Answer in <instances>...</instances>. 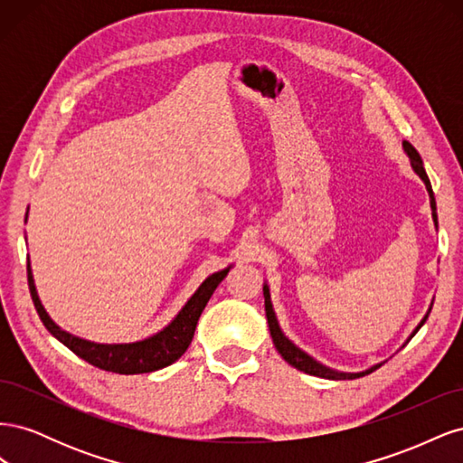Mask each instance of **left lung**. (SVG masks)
Masks as SVG:
<instances>
[{"label":"left lung","instance_id":"8db88e82","mask_svg":"<svg viewBox=\"0 0 463 463\" xmlns=\"http://www.w3.org/2000/svg\"><path fill=\"white\" fill-rule=\"evenodd\" d=\"M402 146H403L405 154H408V156H410V162H411L413 172H415L419 177H421V181H423L425 187H427L429 199H430V210H432V222H434V228L439 230L437 203H434L432 187H430L429 175H427L425 167H423V160H421V156H419V152L413 148V145H411V143L403 141V143H402ZM262 293H264V311H266V320H269V328H270L272 342H274V345H276V349H278V354L282 355V357L289 363L291 367H296L298 371H303V373H307V374L320 376V378H328V381H354V378L365 376V374H369V373L376 371L378 367L383 365V363H376V365H373V367H369V369H365V371H361V373H344V371H335V369H330V367H326V365H322V363H318V361H317V359H313L309 354H305L301 347H298L296 344H293V342L288 338V335L282 332V328H279V325H278V318H276V313H274V309H272V301H270V289H269V284H264V286H262ZM429 313H430V307H429L427 315L423 317V320L419 322L417 328L411 332L410 338H413V335L417 334V330L425 325V320H427Z\"/></svg>","mask_w":463,"mask_h":463}]
</instances>
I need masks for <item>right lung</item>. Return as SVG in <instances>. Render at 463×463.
I'll return each instance as SVG.
<instances>
[{
    "mask_svg": "<svg viewBox=\"0 0 463 463\" xmlns=\"http://www.w3.org/2000/svg\"><path fill=\"white\" fill-rule=\"evenodd\" d=\"M26 216H29V210H26ZM230 269L232 266H228V269H223L220 272L210 274L199 286V289L189 298V301L184 305V309H181L170 325L164 326L160 332L148 335L145 340L129 342V344H98V342L79 338V335L55 325V322L50 318V315L46 313L44 305L40 303L31 262L26 264L31 296L38 311V317L42 322H44L48 332L53 335V338H58L63 345L71 349L75 355L89 361L90 365L104 371L119 373V374H141V373L158 371L172 365L174 361H177L181 355H184L193 340V334H194V328H197L201 313L204 311L208 299L213 298V293L220 286L222 279L228 276Z\"/></svg>",
    "mask_w": 463,
    "mask_h": 463,
    "instance_id": "add662e5",
    "label": "right lung"
}]
</instances>
